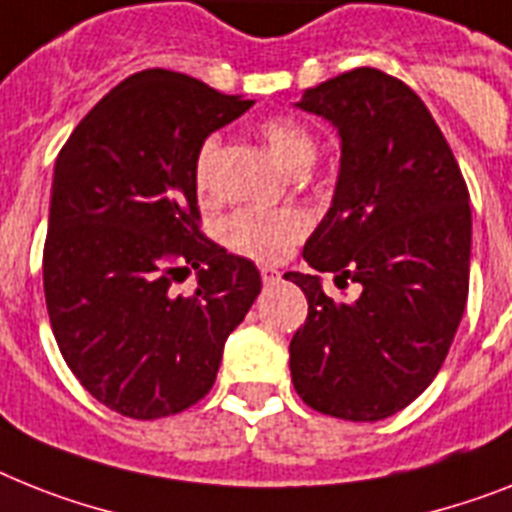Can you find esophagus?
<instances>
[{
  "label": "esophagus",
  "instance_id": "34e87169",
  "mask_svg": "<svg viewBox=\"0 0 512 512\" xmlns=\"http://www.w3.org/2000/svg\"><path fill=\"white\" fill-rule=\"evenodd\" d=\"M261 280H264V285H274V282L282 280V272L274 266H261Z\"/></svg>",
  "mask_w": 512,
  "mask_h": 512
}]
</instances>
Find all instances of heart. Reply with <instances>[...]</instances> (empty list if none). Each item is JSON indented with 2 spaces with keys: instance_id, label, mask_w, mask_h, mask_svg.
Segmentation results:
<instances>
[{
  "instance_id": "b5f03b06",
  "label": "heart",
  "mask_w": 512,
  "mask_h": 512,
  "mask_svg": "<svg viewBox=\"0 0 512 512\" xmlns=\"http://www.w3.org/2000/svg\"><path fill=\"white\" fill-rule=\"evenodd\" d=\"M259 133L274 156L290 170H306L316 156L314 133L293 117H269L259 125ZM219 138L209 135L201 141L193 159V183L201 196L214 190V162H217ZM311 227V219L298 206L282 209H238L225 219L222 240L230 251L256 261H277L287 248L298 243Z\"/></svg>"
}]
</instances>
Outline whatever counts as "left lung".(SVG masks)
<instances>
[{
  "mask_svg": "<svg viewBox=\"0 0 512 512\" xmlns=\"http://www.w3.org/2000/svg\"><path fill=\"white\" fill-rule=\"evenodd\" d=\"M295 107L332 122L342 149L335 198L303 259L361 295L335 303L316 274H285L308 301L290 374L314 411L382 421L432 384L458 332L471 269L466 180L424 101L377 67L306 88Z\"/></svg>",
  "mask_w": 512,
  "mask_h": 512,
  "instance_id": "left-lung-1",
  "label": "left lung"
}]
</instances>
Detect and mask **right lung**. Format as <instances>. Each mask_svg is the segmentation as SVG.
<instances>
[{
  "label": "right lung",
  "mask_w": 512,
  "mask_h": 512,
  "mask_svg": "<svg viewBox=\"0 0 512 512\" xmlns=\"http://www.w3.org/2000/svg\"><path fill=\"white\" fill-rule=\"evenodd\" d=\"M253 101L172 70L114 86L54 164L44 295L78 382L138 421L196 405L225 340L261 290L259 269L201 232L193 159ZM190 268V294L174 285Z\"/></svg>",
  "instance_id": "1"
}]
</instances>
